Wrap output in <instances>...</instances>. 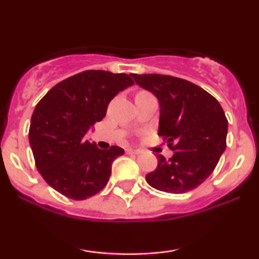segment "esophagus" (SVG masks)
Instances as JSON below:
<instances>
[{"mask_svg": "<svg viewBox=\"0 0 259 259\" xmlns=\"http://www.w3.org/2000/svg\"><path fill=\"white\" fill-rule=\"evenodd\" d=\"M125 152H126V154H139L140 151L139 150H134V148H126Z\"/></svg>", "mask_w": 259, "mask_h": 259, "instance_id": "esophagus-1", "label": "esophagus"}]
</instances>
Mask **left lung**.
<instances>
[{
    "label": "left lung",
    "instance_id": "8db88e82",
    "mask_svg": "<svg viewBox=\"0 0 259 259\" xmlns=\"http://www.w3.org/2000/svg\"><path fill=\"white\" fill-rule=\"evenodd\" d=\"M136 84L159 101L158 135L173 157L158 156L156 170L146 175L154 189L185 194L213 173L227 147L228 119L210 94L187 80L162 74H132Z\"/></svg>",
    "mask_w": 259,
    "mask_h": 259
}]
</instances>
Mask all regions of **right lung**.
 <instances>
[{
    "label": "right lung",
    "mask_w": 259,
    "mask_h": 259,
    "mask_svg": "<svg viewBox=\"0 0 259 259\" xmlns=\"http://www.w3.org/2000/svg\"><path fill=\"white\" fill-rule=\"evenodd\" d=\"M133 84L127 74L85 70L53 86L35 107L29 129L35 164L59 194L81 201L107 185L113 160L124 150H100L85 134L105 118L113 97Z\"/></svg>",
    "instance_id": "right-lung-1"
}]
</instances>
